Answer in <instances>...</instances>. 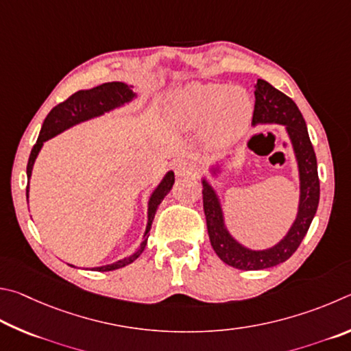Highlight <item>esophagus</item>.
Wrapping results in <instances>:
<instances>
[{
    "label": "esophagus",
    "instance_id": "esophagus-1",
    "mask_svg": "<svg viewBox=\"0 0 351 351\" xmlns=\"http://www.w3.org/2000/svg\"><path fill=\"white\" fill-rule=\"evenodd\" d=\"M176 174L179 177L195 176L197 174V165L189 162V160H180V162L176 163Z\"/></svg>",
    "mask_w": 351,
    "mask_h": 351
}]
</instances>
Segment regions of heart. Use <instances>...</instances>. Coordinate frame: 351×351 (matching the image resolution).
<instances>
[{
  "mask_svg": "<svg viewBox=\"0 0 351 351\" xmlns=\"http://www.w3.org/2000/svg\"><path fill=\"white\" fill-rule=\"evenodd\" d=\"M172 115L182 128L206 126L214 143L230 145L248 128L253 117V101L242 88L193 83L176 94Z\"/></svg>",
  "mask_w": 351,
  "mask_h": 351,
  "instance_id": "1",
  "label": "heart"
}]
</instances>
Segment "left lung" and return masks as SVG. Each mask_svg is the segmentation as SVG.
<instances>
[{
	"mask_svg": "<svg viewBox=\"0 0 351 351\" xmlns=\"http://www.w3.org/2000/svg\"><path fill=\"white\" fill-rule=\"evenodd\" d=\"M254 88L253 123H282L287 126L291 137L300 172V205L296 222L284 241L265 251H250L239 245L225 230L216 194L206 182L204 183L202 197H204V211L211 247L226 265L245 271L271 268L290 259L304 241L319 205L316 154L302 114L290 97L273 88L265 80H257Z\"/></svg>",
	"mask_w": 351,
	"mask_h": 351,
	"instance_id": "8db88e82",
	"label": "left lung"
}]
</instances>
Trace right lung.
<instances>
[{
  "label": "right lung",
  "instance_id": "1",
  "mask_svg": "<svg viewBox=\"0 0 351 351\" xmlns=\"http://www.w3.org/2000/svg\"><path fill=\"white\" fill-rule=\"evenodd\" d=\"M134 97L132 90L128 88V84L121 82H112V83H103L97 88H92L88 90H78L75 94L71 95L67 100L61 101L57 104L51 112L47 114L45 123H43V128L38 135V140L34 145L32 151H30L29 162H27V179H30V174H32V166L36 156L43 146V141L52 138L53 135L58 132L64 131L66 128L75 125L78 121L88 120L90 117L100 115L106 110L119 106L121 103H126ZM172 185H174V172H168L165 176V179L160 183L158 188L154 191L149 199V210H147V226L145 232L143 242L140 243V247L134 251V253L126 257V259L119 261L115 263H110L106 267H98L95 268L97 271H112V269H119L132 263L137 257L143 253L147 242V232L151 230L152 219L156 216V211L160 205V202L165 199V195L171 191ZM26 195L29 197V183L26 188Z\"/></svg>",
  "mask_w": 351,
  "mask_h": 351
}]
</instances>
